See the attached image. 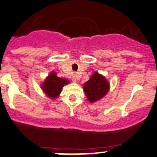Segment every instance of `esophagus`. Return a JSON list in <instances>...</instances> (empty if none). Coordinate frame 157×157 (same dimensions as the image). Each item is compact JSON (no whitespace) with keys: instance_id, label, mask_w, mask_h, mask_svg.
<instances>
[{"instance_id":"esophagus-1","label":"esophagus","mask_w":157,"mask_h":157,"mask_svg":"<svg viewBox=\"0 0 157 157\" xmlns=\"http://www.w3.org/2000/svg\"><path fill=\"white\" fill-rule=\"evenodd\" d=\"M79 79H80V77H79V75L77 74H75V75L72 76V80L74 82H77V80H79Z\"/></svg>"}]
</instances>
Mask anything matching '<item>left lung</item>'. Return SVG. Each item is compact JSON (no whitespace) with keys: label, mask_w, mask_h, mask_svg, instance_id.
<instances>
[{"label":"left lung","mask_w":157,"mask_h":157,"mask_svg":"<svg viewBox=\"0 0 157 157\" xmlns=\"http://www.w3.org/2000/svg\"><path fill=\"white\" fill-rule=\"evenodd\" d=\"M109 89V83L103 75L94 72L83 85V90L88 101L94 103L104 98Z\"/></svg>","instance_id":"obj_1"}]
</instances>
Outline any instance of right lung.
I'll use <instances>...</instances> for the list:
<instances>
[{
  "label": "right lung",
  "mask_w": 157,
  "mask_h": 157,
  "mask_svg": "<svg viewBox=\"0 0 157 157\" xmlns=\"http://www.w3.org/2000/svg\"><path fill=\"white\" fill-rule=\"evenodd\" d=\"M69 80L58 77L55 71H52L48 76L46 80L42 84L43 92L51 99L57 98L62 92L63 86L69 83Z\"/></svg>",
  "instance_id": "obj_1"
}]
</instances>
